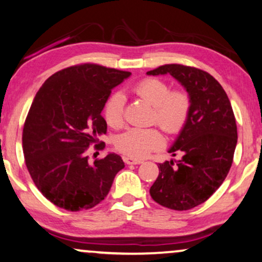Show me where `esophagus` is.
Instances as JSON below:
<instances>
[{
  "label": "esophagus",
  "mask_w": 262,
  "mask_h": 262,
  "mask_svg": "<svg viewBox=\"0 0 262 262\" xmlns=\"http://www.w3.org/2000/svg\"><path fill=\"white\" fill-rule=\"evenodd\" d=\"M123 160H124V163L125 164H141L142 162H144V160L142 159H137V158H133V157H123Z\"/></svg>",
  "instance_id": "34e87169"
}]
</instances>
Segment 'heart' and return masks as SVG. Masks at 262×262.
<instances>
[{
    "label": "heart",
    "mask_w": 262,
    "mask_h": 262,
    "mask_svg": "<svg viewBox=\"0 0 262 262\" xmlns=\"http://www.w3.org/2000/svg\"><path fill=\"white\" fill-rule=\"evenodd\" d=\"M134 95L153 106V121L166 133H179L186 124L190 109V100L181 90L170 91L163 80L148 78L133 87ZM124 98L121 93H114L104 106V117L113 128L123 124ZM164 139L156 128H130L116 139V148L133 158H142L151 151L163 146Z\"/></svg>",
    "instance_id": "obj_1"
}]
</instances>
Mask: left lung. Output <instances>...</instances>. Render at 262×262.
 <instances>
[{
	"label": "left lung",
	"mask_w": 262,
	"mask_h": 262,
	"mask_svg": "<svg viewBox=\"0 0 262 262\" xmlns=\"http://www.w3.org/2000/svg\"><path fill=\"white\" fill-rule=\"evenodd\" d=\"M170 74L188 92L190 109L169 153L180 160L159 164L149 189L153 200L176 211L202 204L224 182L237 144L231 104L221 83L207 72L182 64H165L147 75Z\"/></svg>",
	"instance_id": "left-lung-1"
}]
</instances>
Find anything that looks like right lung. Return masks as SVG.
<instances>
[{
    "label": "right lung",
    "instance_id": "right-lung-1",
    "mask_svg": "<svg viewBox=\"0 0 262 262\" xmlns=\"http://www.w3.org/2000/svg\"><path fill=\"white\" fill-rule=\"evenodd\" d=\"M129 76L99 64L73 66L51 75L34 97L24 124V157L36 187L57 207H95L124 167L115 153L90 163L86 151L106 133L102 111L111 90Z\"/></svg>",
    "mask_w": 262,
    "mask_h": 262
}]
</instances>
